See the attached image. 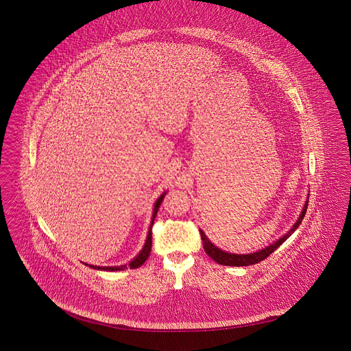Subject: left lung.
<instances>
[{
	"instance_id": "obj_1",
	"label": "left lung",
	"mask_w": 351,
	"mask_h": 351,
	"mask_svg": "<svg viewBox=\"0 0 351 351\" xmlns=\"http://www.w3.org/2000/svg\"><path fill=\"white\" fill-rule=\"evenodd\" d=\"M306 208H308V201L305 202L304 205V209L301 212L300 217L298 218L296 223L292 226V229L285 234L284 237H282L280 239H278L276 242H274L272 245H269L266 249L263 250L256 251V252H252V254H230V252H225V251L219 250L218 247H216L206 237L204 232L201 230V239H202V246H204V250L205 252L213 259L216 261L219 265L222 266H235V267H242V266H251V265H255V263H259L262 261H265L267 258L269 254H272L274 251L276 250L284 241H287V238H289L293 232L300 226L301 221L306 213Z\"/></svg>"
}]
</instances>
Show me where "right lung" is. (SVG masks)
<instances>
[{
    "mask_svg": "<svg viewBox=\"0 0 351 351\" xmlns=\"http://www.w3.org/2000/svg\"><path fill=\"white\" fill-rule=\"evenodd\" d=\"M165 195H166V193H163V195L156 200V202H155L154 213H152V221H151L150 230H149V234H147V239H146V243H145L143 249H142V251L139 252V255H138L135 259H133V261L128 265V267H141V266L147 261V258H149V255H150L151 245H152V235H151V230H152L154 219H155V216H156V213H158V209H159V206H160V204H162V201H163ZM89 267L96 268V269H104V271H122V269H125V268H126V266H119V267H99V266H89Z\"/></svg>",
    "mask_w": 351,
    "mask_h": 351,
    "instance_id": "right-lung-1",
    "label": "right lung"
}]
</instances>
